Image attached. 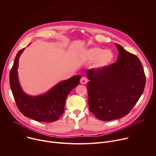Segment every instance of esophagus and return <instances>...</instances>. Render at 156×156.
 I'll use <instances>...</instances> for the list:
<instances>
[{
	"label": "esophagus",
	"instance_id": "1",
	"mask_svg": "<svg viewBox=\"0 0 156 156\" xmlns=\"http://www.w3.org/2000/svg\"><path fill=\"white\" fill-rule=\"evenodd\" d=\"M80 83H81V84H86V83H87V78H85V77H82V78H81V80H80Z\"/></svg>",
	"mask_w": 156,
	"mask_h": 156
}]
</instances>
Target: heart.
Returning <instances> with one entry per match:
<instances>
[{"label":"heart","mask_w":156,"mask_h":156,"mask_svg":"<svg viewBox=\"0 0 156 156\" xmlns=\"http://www.w3.org/2000/svg\"><path fill=\"white\" fill-rule=\"evenodd\" d=\"M83 59L86 62H93L91 68L94 70H103L112 63L114 54L110 49L104 50L99 47H93L84 51Z\"/></svg>","instance_id":"obj_1"}]
</instances>
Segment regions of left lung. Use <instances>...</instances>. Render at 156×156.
I'll return each mask as SVG.
<instances>
[{
    "label": "left lung",
    "instance_id": "obj_1",
    "mask_svg": "<svg viewBox=\"0 0 156 156\" xmlns=\"http://www.w3.org/2000/svg\"><path fill=\"white\" fill-rule=\"evenodd\" d=\"M119 52L117 61L103 70H88L86 76L88 104L99 120L122 118L133 108L146 84L144 69L135 55L115 44Z\"/></svg>",
    "mask_w": 156,
    "mask_h": 156
}]
</instances>
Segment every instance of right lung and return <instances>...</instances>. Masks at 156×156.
Segmentation results:
<instances>
[{"label": "right lung", "mask_w": 156, "mask_h": 156, "mask_svg": "<svg viewBox=\"0 0 156 156\" xmlns=\"http://www.w3.org/2000/svg\"><path fill=\"white\" fill-rule=\"evenodd\" d=\"M25 49L17 53L10 73V87L18 108L25 117L37 122L56 121L63 114L66 98L78 85L81 76L75 75L60 81L43 94L35 96L28 95L22 90L17 71L19 58Z\"/></svg>", "instance_id": "1"}]
</instances>
